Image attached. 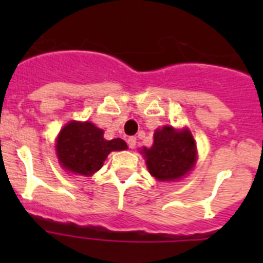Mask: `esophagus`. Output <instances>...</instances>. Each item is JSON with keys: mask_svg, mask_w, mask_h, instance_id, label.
Instances as JSON below:
<instances>
[{"mask_svg": "<svg viewBox=\"0 0 263 263\" xmlns=\"http://www.w3.org/2000/svg\"><path fill=\"white\" fill-rule=\"evenodd\" d=\"M136 143H137L136 137H129V138H127V146H129L130 148L136 147Z\"/></svg>", "mask_w": 263, "mask_h": 263, "instance_id": "obj_1", "label": "esophagus"}]
</instances>
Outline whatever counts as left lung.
<instances>
[{"mask_svg": "<svg viewBox=\"0 0 263 263\" xmlns=\"http://www.w3.org/2000/svg\"><path fill=\"white\" fill-rule=\"evenodd\" d=\"M146 164L158 180H176L194 167L196 162V146L190 130L182 132L173 126H164L154 133V143L143 147Z\"/></svg>", "mask_w": 263, "mask_h": 263, "instance_id": "obj_1", "label": "left lung"}]
</instances>
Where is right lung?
Masks as SVG:
<instances>
[{"instance_id":"add662e5","label":"right lung","mask_w":263,"mask_h":263,"mask_svg":"<svg viewBox=\"0 0 263 263\" xmlns=\"http://www.w3.org/2000/svg\"><path fill=\"white\" fill-rule=\"evenodd\" d=\"M121 138L106 141L104 130L92 122L71 121L58 136L57 153L63 167L71 173L89 176L101 168L110 152L125 150Z\"/></svg>"}]
</instances>
